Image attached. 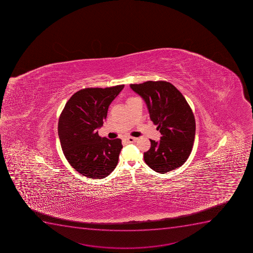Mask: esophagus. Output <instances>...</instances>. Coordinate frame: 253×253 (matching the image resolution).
<instances>
[{
  "label": "esophagus",
  "instance_id": "obj_1",
  "mask_svg": "<svg viewBox=\"0 0 253 253\" xmlns=\"http://www.w3.org/2000/svg\"><path fill=\"white\" fill-rule=\"evenodd\" d=\"M125 140L127 141V143H135L136 141L138 140V138H133V137H128L125 138Z\"/></svg>",
  "mask_w": 253,
  "mask_h": 253
}]
</instances>
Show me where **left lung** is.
I'll return each mask as SVG.
<instances>
[{
    "label": "left lung",
    "instance_id": "8db88e82",
    "mask_svg": "<svg viewBox=\"0 0 253 253\" xmlns=\"http://www.w3.org/2000/svg\"><path fill=\"white\" fill-rule=\"evenodd\" d=\"M130 87L145 101L151 120L162 134L159 142L150 139V149L144 153L146 164L162 174L180 168L195 140V116L190 105L168 82L148 81Z\"/></svg>",
    "mask_w": 253,
    "mask_h": 253
}]
</instances>
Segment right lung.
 <instances>
[{
	"label": "right lung",
	"mask_w": 253,
	"mask_h": 253,
	"mask_svg": "<svg viewBox=\"0 0 253 253\" xmlns=\"http://www.w3.org/2000/svg\"><path fill=\"white\" fill-rule=\"evenodd\" d=\"M125 85L85 88L66 103L58 120L63 154L78 172L92 179L105 178L115 170L123 146L121 139H108L97 128L107 116L110 103Z\"/></svg>",
	"instance_id": "1"
}]
</instances>
